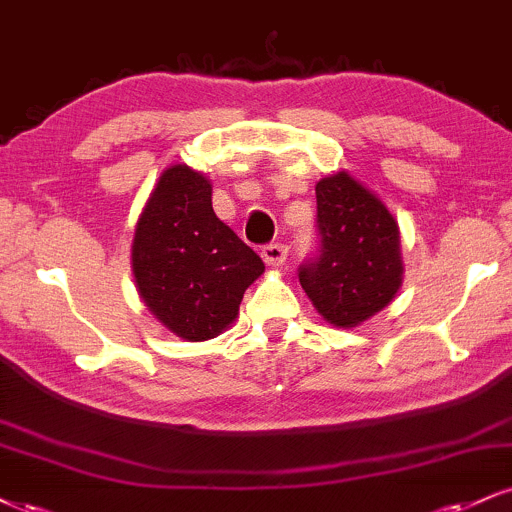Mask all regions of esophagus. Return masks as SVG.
I'll list each match as a JSON object with an SVG mask.
<instances>
[{
	"label": "esophagus",
	"mask_w": 512,
	"mask_h": 512,
	"mask_svg": "<svg viewBox=\"0 0 512 512\" xmlns=\"http://www.w3.org/2000/svg\"><path fill=\"white\" fill-rule=\"evenodd\" d=\"M288 248L283 243H269L262 248V260L269 264V267H281L286 262Z\"/></svg>",
	"instance_id": "34e87169"
}]
</instances>
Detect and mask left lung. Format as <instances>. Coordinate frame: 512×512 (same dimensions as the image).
Returning a JSON list of instances; mask_svg holds the SVG:
<instances>
[{
	"mask_svg": "<svg viewBox=\"0 0 512 512\" xmlns=\"http://www.w3.org/2000/svg\"><path fill=\"white\" fill-rule=\"evenodd\" d=\"M315 193L319 255L300 267L298 279L326 322L350 329L396 298L400 231L384 202L346 171L322 178Z\"/></svg>",
	"mask_w": 512,
	"mask_h": 512,
	"instance_id": "1",
	"label": "left lung"
}]
</instances>
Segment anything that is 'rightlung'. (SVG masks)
I'll return each mask as SVG.
<instances>
[{
  "label": "right lung",
  "instance_id": "1",
  "mask_svg": "<svg viewBox=\"0 0 512 512\" xmlns=\"http://www.w3.org/2000/svg\"><path fill=\"white\" fill-rule=\"evenodd\" d=\"M131 264L147 310L186 341L229 329L245 288L264 272L212 209V183L186 164L159 176L135 226Z\"/></svg>",
  "mask_w": 512,
  "mask_h": 512
}]
</instances>
